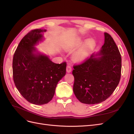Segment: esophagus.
Instances as JSON below:
<instances>
[{"instance_id": "34e87169", "label": "esophagus", "mask_w": 134, "mask_h": 134, "mask_svg": "<svg viewBox=\"0 0 134 134\" xmlns=\"http://www.w3.org/2000/svg\"><path fill=\"white\" fill-rule=\"evenodd\" d=\"M72 70V69H71V67L70 66H68L66 67V71L67 72H68V73H69V72H70Z\"/></svg>"}]
</instances>
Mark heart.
I'll return each instance as SVG.
<instances>
[{
  "instance_id": "obj_1",
  "label": "heart",
  "mask_w": 134,
  "mask_h": 134,
  "mask_svg": "<svg viewBox=\"0 0 134 134\" xmlns=\"http://www.w3.org/2000/svg\"><path fill=\"white\" fill-rule=\"evenodd\" d=\"M96 45V42L94 39H88L84 43L83 46L72 54V60L76 63H82L84 62L87 58L90 52L94 49Z\"/></svg>"
}]
</instances>
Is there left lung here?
Masks as SVG:
<instances>
[{
    "label": "left lung",
    "instance_id": "8db88e82",
    "mask_svg": "<svg viewBox=\"0 0 134 134\" xmlns=\"http://www.w3.org/2000/svg\"><path fill=\"white\" fill-rule=\"evenodd\" d=\"M104 44L84 63L74 66L73 92L80 102L98 104L106 100L119 83L121 57L114 40L104 32Z\"/></svg>",
    "mask_w": 134,
    "mask_h": 134
}]
</instances>
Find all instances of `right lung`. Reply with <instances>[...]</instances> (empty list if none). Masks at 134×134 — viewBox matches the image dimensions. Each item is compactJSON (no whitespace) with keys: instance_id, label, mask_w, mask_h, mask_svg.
Returning a JSON list of instances; mask_svg holds the SVG:
<instances>
[{"instance_id":"1","label":"right lung","mask_w":134,"mask_h":134,"mask_svg":"<svg viewBox=\"0 0 134 134\" xmlns=\"http://www.w3.org/2000/svg\"><path fill=\"white\" fill-rule=\"evenodd\" d=\"M46 32L36 29L28 33L19 42L13 59L16 88L27 101L37 105L50 102L58 82L66 74L65 62L54 63L35 47L44 40Z\"/></svg>"}]
</instances>
